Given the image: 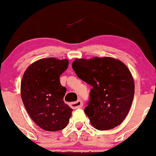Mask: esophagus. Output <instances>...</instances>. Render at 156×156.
<instances>
[{"label": "esophagus", "mask_w": 156, "mask_h": 156, "mask_svg": "<svg viewBox=\"0 0 156 156\" xmlns=\"http://www.w3.org/2000/svg\"><path fill=\"white\" fill-rule=\"evenodd\" d=\"M70 106H71L73 109H78V108H80L83 106V102L80 100H78L77 101L72 102L70 104Z\"/></svg>", "instance_id": "esophagus-1"}]
</instances>
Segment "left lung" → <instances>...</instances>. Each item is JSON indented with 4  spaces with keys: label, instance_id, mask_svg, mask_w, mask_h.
I'll use <instances>...</instances> for the list:
<instances>
[{
    "label": "left lung",
    "instance_id": "8db88e82",
    "mask_svg": "<svg viewBox=\"0 0 156 156\" xmlns=\"http://www.w3.org/2000/svg\"><path fill=\"white\" fill-rule=\"evenodd\" d=\"M72 67L77 76L93 88L85 113L93 127L108 130L127 117L135 94L133 77L127 66L111 57L76 58Z\"/></svg>",
    "mask_w": 156,
    "mask_h": 156
}]
</instances>
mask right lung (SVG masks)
Masks as SVG:
<instances>
[{"label": "right lung", "instance_id": "1", "mask_svg": "<svg viewBox=\"0 0 156 156\" xmlns=\"http://www.w3.org/2000/svg\"><path fill=\"white\" fill-rule=\"evenodd\" d=\"M68 59L42 58L31 63L23 75L21 96L26 109L39 127L56 132L68 125L73 109L65 104L66 88L60 76L68 68Z\"/></svg>", "mask_w": 156, "mask_h": 156}]
</instances>
